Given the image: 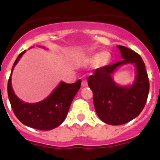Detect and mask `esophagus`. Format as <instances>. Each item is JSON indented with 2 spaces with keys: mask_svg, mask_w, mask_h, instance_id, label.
<instances>
[{
  "mask_svg": "<svg viewBox=\"0 0 160 160\" xmlns=\"http://www.w3.org/2000/svg\"><path fill=\"white\" fill-rule=\"evenodd\" d=\"M87 81L86 80H82V87H87Z\"/></svg>",
  "mask_w": 160,
  "mask_h": 160,
  "instance_id": "esophagus-1",
  "label": "esophagus"
}]
</instances>
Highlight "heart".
<instances>
[{
    "mask_svg": "<svg viewBox=\"0 0 160 160\" xmlns=\"http://www.w3.org/2000/svg\"><path fill=\"white\" fill-rule=\"evenodd\" d=\"M110 59H111V56L108 53H97L89 56L87 61L91 63H96L99 62L101 65H106L110 62Z\"/></svg>",
    "mask_w": 160,
    "mask_h": 160,
    "instance_id": "heart-1",
    "label": "heart"
}]
</instances>
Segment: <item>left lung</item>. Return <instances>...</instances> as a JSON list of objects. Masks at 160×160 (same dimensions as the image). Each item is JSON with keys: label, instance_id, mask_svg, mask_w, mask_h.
<instances>
[{"label": "left lung", "instance_id": "obj_1", "mask_svg": "<svg viewBox=\"0 0 160 160\" xmlns=\"http://www.w3.org/2000/svg\"><path fill=\"white\" fill-rule=\"evenodd\" d=\"M122 61L98 68L88 78L93 93V104L98 118L111 125H121L133 120L144 109L149 92V80L143 60L139 54L125 46L118 45ZM134 63L137 77L130 87H120L111 75L118 66Z\"/></svg>", "mask_w": 160, "mask_h": 160}]
</instances>
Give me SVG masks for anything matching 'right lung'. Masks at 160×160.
Returning a JSON list of instances; mask_svg holds the SVG:
<instances>
[{
	"label": "right lung",
	"instance_id": "1",
	"mask_svg": "<svg viewBox=\"0 0 160 160\" xmlns=\"http://www.w3.org/2000/svg\"><path fill=\"white\" fill-rule=\"evenodd\" d=\"M25 51L20 53L12 66L8 83V94L13 113L23 124L39 130H50L58 127L65 120L71 103L80 88L81 80L73 84L61 82L44 100L28 104L19 99L14 94L11 83L12 69Z\"/></svg>",
	"mask_w": 160,
	"mask_h": 160
}]
</instances>
